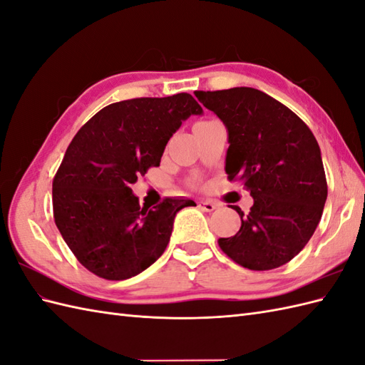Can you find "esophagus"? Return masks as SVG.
<instances>
[{
	"instance_id": "esophagus-1",
	"label": "esophagus",
	"mask_w": 365,
	"mask_h": 365,
	"mask_svg": "<svg viewBox=\"0 0 365 365\" xmlns=\"http://www.w3.org/2000/svg\"><path fill=\"white\" fill-rule=\"evenodd\" d=\"M199 207H200L203 211H213V210L217 208V203L211 202V200H208V199H203V200L199 202Z\"/></svg>"
}]
</instances>
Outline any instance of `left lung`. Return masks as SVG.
I'll return each mask as SVG.
<instances>
[{"instance_id":"1","label":"left lung","mask_w":365,"mask_h":365,"mask_svg":"<svg viewBox=\"0 0 365 365\" xmlns=\"http://www.w3.org/2000/svg\"><path fill=\"white\" fill-rule=\"evenodd\" d=\"M228 132L225 173L250 191L240 232L219 247L240 266L270 270L308 244L324 213L328 186L320 148L292 110L257 88L194 91Z\"/></svg>"}]
</instances>
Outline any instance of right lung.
Listing matches in <instances>:
<instances>
[{
  "label": "right lung",
  "instance_id": "obj_1",
  "mask_svg": "<svg viewBox=\"0 0 365 365\" xmlns=\"http://www.w3.org/2000/svg\"><path fill=\"white\" fill-rule=\"evenodd\" d=\"M188 93L104 107L74 135L53 180L54 221L74 257L106 279L138 275L162 257L177 211L191 199L140 207L130 185L152 166L182 121L200 115Z\"/></svg>",
  "mask_w": 365,
  "mask_h": 365
}]
</instances>
